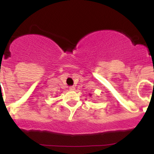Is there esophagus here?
I'll return each mask as SVG.
<instances>
[{
    "mask_svg": "<svg viewBox=\"0 0 154 154\" xmlns=\"http://www.w3.org/2000/svg\"><path fill=\"white\" fill-rule=\"evenodd\" d=\"M69 90L70 91H75V86H71V87H69Z\"/></svg>",
    "mask_w": 154,
    "mask_h": 154,
    "instance_id": "esophagus-1",
    "label": "esophagus"
}]
</instances>
